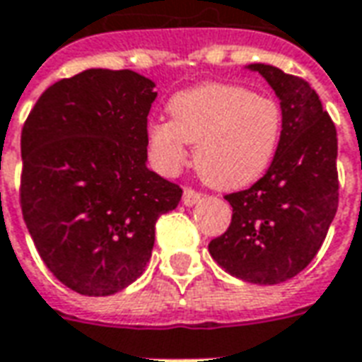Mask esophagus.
<instances>
[{"mask_svg": "<svg viewBox=\"0 0 362 362\" xmlns=\"http://www.w3.org/2000/svg\"><path fill=\"white\" fill-rule=\"evenodd\" d=\"M199 199H202V194H199V192H196L194 188H184V196H182L184 205H196Z\"/></svg>", "mask_w": 362, "mask_h": 362, "instance_id": "34e87169", "label": "esophagus"}]
</instances>
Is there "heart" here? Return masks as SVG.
Masks as SVG:
<instances>
[{
  "instance_id": "heart-1",
  "label": "heart",
  "mask_w": 362,
  "mask_h": 362,
  "mask_svg": "<svg viewBox=\"0 0 362 362\" xmlns=\"http://www.w3.org/2000/svg\"><path fill=\"white\" fill-rule=\"evenodd\" d=\"M166 110L170 122L147 129L151 158L166 174L180 170L188 147L202 180L219 189L250 186L266 173L283 129L279 104L246 87L207 83L174 95Z\"/></svg>"
}]
</instances>
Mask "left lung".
I'll return each instance as SVG.
<instances>
[{
	"label": "left lung",
	"mask_w": 362,
	"mask_h": 362,
	"mask_svg": "<svg viewBox=\"0 0 362 362\" xmlns=\"http://www.w3.org/2000/svg\"><path fill=\"white\" fill-rule=\"evenodd\" d=\"M281 100L283 129L267 173L227 194L228 228L209 243L225 272L258 285L295 277L318 254L337 211V132L308 83L279 67L252 64Z\"/></svg>",
	"instance_id": "obj_1"
}]
</instances>
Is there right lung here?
I'll return each instance as SVG.
<instances>
[{
  "mask_svg": "<svg viewBox=\"0 0 362 362\" xmlns=\"http://www.w3.org/2000/svg\"><path fill=\"white\" fill-rule=\"evenodd\" d=\"M155 83L129 69H87L44 90L21 134V211L56 279L85 296L132 285L155 223L182 188L147 168Z\"/></svg>",
  "mask_w": 362,
  "mask_h": 362,
  "instance_id": "add662e5",
  "label": "right lung"
}]
</instances>
